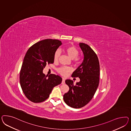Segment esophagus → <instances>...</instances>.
<instances>
[{"mask_svg": "<svg viewBox=\"0 0 131 131\" xmlns=\"http://www.w3.org/2000/svg\"><path fill=\"white\" fill-rule=\"evenodd\" d=\"M65 79L64 78H62V82H61V84H65Z\"/></svg>", "mask_w": 131, "mask_h": 131, "instance_id": "obj_1", "label": "esophagus"}]
</instances>
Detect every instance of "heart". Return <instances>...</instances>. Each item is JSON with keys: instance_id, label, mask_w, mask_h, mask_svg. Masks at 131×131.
Masks as SVG:
<instances>
[{"instance_id": "b5f03b06", "label": "heart", "mask_w": 131, "mask_h": 131, "mask_svg": "<svg viewBox=\"0 0 131 131\" xmlns=\"http://www.w3.org/2000/svg\"><path fill=\"white\" fill-rule=\"evenodd\" d=\"M65 52L71 59H74L76 63H79L80 61V58L77 57L79 54L78 50L74 46H69L66 48L65 50ZM60 51L59 50H57L54 55V60L55 61H58L60 56ZM58 71L61 74L66 75L69 72L71 71V69L68 67H61L58 69Z\"/></svg>"}]
</instances>
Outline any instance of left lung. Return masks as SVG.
<instances>
[{"label":"left lung","mask_w":131,"mask_h":131,"mask_svg":"<svg viewBox=\"0 0 131 131\" xmlns=\"http://www.w3.org/2000/svg\"><path fill=\"white\" fill-rule=\"evenodd\" d=\"M79 46L83 54V60L71 76L79 77L80 81L74 85L72 80H66L65 83L70 89L63 95L65 103L76 109L85 106L92 100L100 80V64L97 55L88 45L80 43Z\"/></svg>","instance_id":"obj_1"}]
</instances>
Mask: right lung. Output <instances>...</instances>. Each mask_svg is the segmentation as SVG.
<instances>
[{
	"instance_id": "1",
	"label": "right lung",
	"mask_w": 131,
	"mask_h": 131,
	"mask_svg": "<svg viewBox=\"0 0 131 131\" xmlns=\"http://www.w3.org/2000/svg\"><path fill=\"white\" fill-rule=\"evenodd\" d=\"M62 44L58 39H47L33 45L25 55L19 76L23 92L34 103L48 99L53 88L61 83L59 75L43 73L47 64L53 63L54 55Z\"/></svg>"
}]
</instances>
